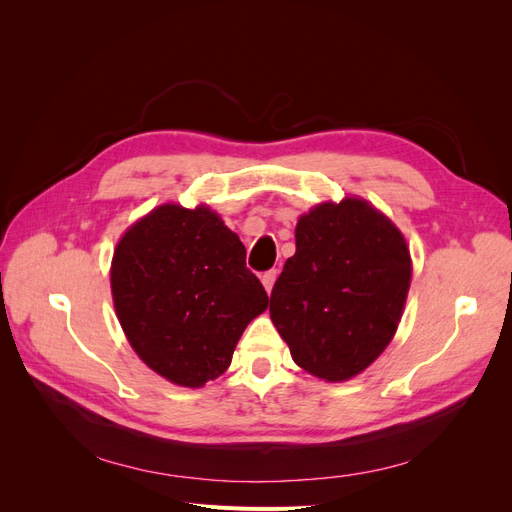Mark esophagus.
Here are the masks:
<instances>
[{"instance_id": "obj_1", "label": "esophagus", "mask_w": 512, "mask_h": 512, "mask_svg": "<svg viewBox=\"0 0 512 512\" xmlns=\"http://www.w3.org/2000/svg\"><path fill=\"white\" fill-rule=\"evenodd\" d=\"M260 280H262V286H265V290L271 294L273 284H275V280H277V271L271 269V271H267V273H262Z\"/></svg>"}]
</instances>
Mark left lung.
I'll list each match as a JSON object with an SVG mask.
<instances>
[{"label": "left lung", "mask_w": 512, "mask_h": 512, "mask_svg": "<svg viewBox=\"0 0 512 512\" xmlns=\"http://www.w3.org/2000/svg\"><path fill=\"white\" fill-rule=\"evenodd\" d=\"M297 252L271 292V320L294 363L344 382L374 363L404 314L412 260L399 228L363 198L301 215Z\"/></svg>", "instance_id": "obj_1"}]
</instances>
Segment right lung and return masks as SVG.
Returning <instances> with one entry per match:
<instances>
[{
	"instance_id": "add662e5",
	"label": "right lung",
	"mask_w": 512,
	"mask_h": 512,
	"mask_svg": "<svg viewBox=\"0 0 512 512\" xmlns=\"http://www.w3.org/2000/svg\"><path fill=\"white\" fill-rule=\"evenodd\" d=\"M130 346L162 378L198 389L222 376L269 297L245 247L209 207L162 205L132 224L111 265Z\"/></svg>"
}]
</instances>
